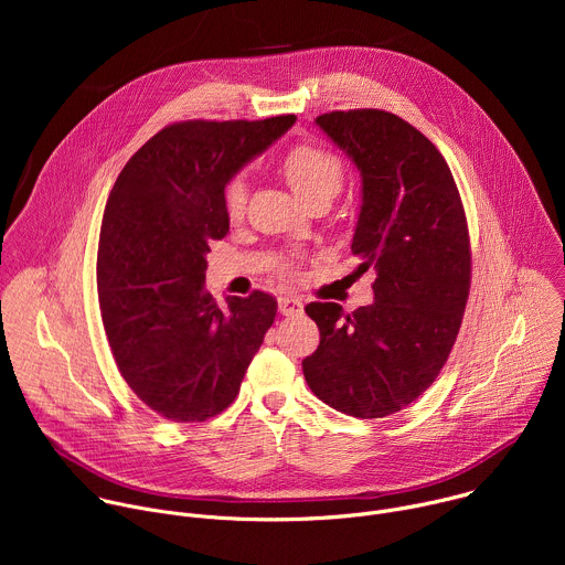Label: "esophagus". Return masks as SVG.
<instances>
[{
  "instance_id": "obj_1",
  "label": "esophagus",
  "mask_w": 565,
  "mask_h": 565,
  "mask_svg": "<svg viewBox=\"0 0 565 565\" xmlns=\"http://www.w3.org/2000/svg\"><path fill=\"white\" fill-rule=\"evenodd\" d=\"M279 312L286 317H297L303 312V301L297 295H281L279 297Z\"/></svg>"
}]
</instances>
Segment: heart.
I'll list each match as a JSON object with an SVG mask.
<instances>
[{
	"mask_svg": "<svg viewBox=\"0 0 565 565\" xmlns=\"http://www.w3.org/2000/svg\"><path fill=\"white\" fill-rule=\"evenodd\" d=\"M281 170L288 185L301 201L315 196H333L342 183V160L319 145L299 142L290 147L281 160ZM246 181L244 177H232L223 188L225 214L236 221L246 210ZM290 268H286L288 273Z\"/></svg>",
	"mask_w": 565,
	"mask_h": 565,
	"instance_id": "b5f03b06",
	"label": "heart"
}]
</instances>
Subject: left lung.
<instances>
[{"label":"left lung","mask_w":565,"mask_h":565,"mask_svg":"<svg viewBox=\"0 0 565 565\" xmlns=\"http://www.w3.org/2000/svg\"><path fill=\"white\" fill-rule=\"evenodd\" d=\"M358 168L362 205L351 253L375 270L373 303L306 312L319 347L301 362L310 391L353 418H384L423 395L456 342L471 275L469 232L436 145L382 109L315 118Z\"/></svg>","instance_id":"obj_1"}]
</instances>
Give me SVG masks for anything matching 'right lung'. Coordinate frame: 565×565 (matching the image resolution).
I'll list each match as a JSON object with an SVG mask.
<instances>
[{
  "instance_id": "add662e5",
  "label": "right lung",
  "mask_w": 565,
  "mask_h": 565,
  "mask_svg": "<svg viewBox=\"0 0 565 565\" xmlns=\"http://www.w3.org/2000/svg\"><path fill=\"white\" fill-rule=\"evenodd\" d=\"M295 120L174 122L129 158L107 199L98 244L105 333L131 391L172 423L227 409L273 327L268 292L216 303L205 255L230 230L225 183Z\"/></svg>"
}]
</instances>
